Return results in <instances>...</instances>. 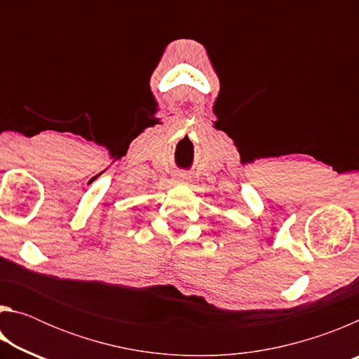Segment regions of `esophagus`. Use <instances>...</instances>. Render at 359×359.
Instances as JSON below:
<instances>
[{
  "mask_svg": "<svg viewBox=\"0 0 359 359\" xmlns=\"http://www.w3.org/2000/svg\"><path fill=\"white\" fill-rule=\"evenodd\" d=\"M174 182H175V184H179V185L188 184V182H190V175H188L187 172L179 171L177 174H174Z\"/></svg>",
  "mask_w": 359,
  "mask_h": 359,
  "instance_id": "1",
  "label": "esophagus"
}]
</instances>
